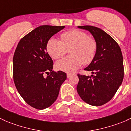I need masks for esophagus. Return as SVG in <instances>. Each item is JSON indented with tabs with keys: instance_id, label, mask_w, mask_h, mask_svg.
I'll return each instance as SVG.
<instances>
[{
	"instance_id": "1",
	"label": "esophagus",
	"mask_w": 131,
	"mask_h": 131,
	"mask_svg": "<svg viewBox=\"0 0 131 131\" xmlns=\"http://www.w3.org/2000/svg\"><path fill=\"white\" fill-rule=\"evenodd\" d=\"M72 75V74H71V73H67V78H70V77H71Z\"/></svg>"
}]
</instances>
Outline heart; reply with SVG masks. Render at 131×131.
Returning a JSON list of instances; mask_svg holds the SVG:
<instances>
[{
    "label": "heart",
    "mask_w": 131,
    "mask_h": 131,
    "mask_svg": "<svg viewBox=\"0 0 131 131\" xmlns=\"http://www.w3.org/2000/svg\"><path fill=\"white\" fill-rule=\"evenodd\" d=\"M61 41L52 38L47 43V51L53 59L62 57L69 51L71 56L56 62V68L66 72L76 71L82 64L87 65L93 60L97 50L95 40L85 32L72 29L64 32L60 36Z\"/></svg>",
    "instance_id": "b5f03b06"
}]
</instances>
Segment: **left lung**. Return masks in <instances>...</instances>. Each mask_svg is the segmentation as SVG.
I'll return each mask as SVG.
<instances>
[{"instance_id":"1","label":"left lung","mask_w":131,"mask_h":131,"mask_svg":"<svg viewBox=\"0 0 131 131\" xmlns=\"http://www.w3.org/2000/svg\"><path fill=\"white\" fill-rule=\"evenodd\" d=\"M78 28L88 31L97 43L93 60L84 70L91 76L78 74L77 91L84 102L92 106L105 104L115 95L124 78L123 57L117 42L102 29L92 26Z\"/></svg>"}]
</instances>
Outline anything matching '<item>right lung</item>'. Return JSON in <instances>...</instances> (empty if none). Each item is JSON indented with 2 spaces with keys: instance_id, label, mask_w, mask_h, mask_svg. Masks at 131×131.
Here are the masks:
<instances>
[{
  "instance_id": "obj_1",
  "label": "right lung",
  "mask_w": 131,
  "mask_h": 131,
  "mask_svg": "<svg viewBox=\"0 0 131 131\" xmlns=\"http://www.w3.org/2000/svg\"><path fill=\"white\" fill-rule=\"evenodd\" d=\"M64 28L40 26L24 36L16 47L13 57L14 84L21 97L35 108L42 110L52 105L67 78L62 71H52L53 60L47 52L48 40Z\"/></svg>"
}]
</instances>
